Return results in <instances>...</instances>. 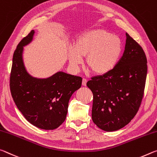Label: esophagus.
Instances as JSON below:
<instances>
[{"instance_id":"34e87169","label":"esophagus","mask_w":157,"mask_h":157,"mask_svg":"<svg viewBox=\"0 0 157 157\" xmlns=\"http://www.w3.org/2000/svg\"><path fill=\"white\" fill-rule=\"evenodd\" d=\"M86 83H87V79L83 78V81H82V85H83V86H86Z\"/></svg>"}]
</instances>
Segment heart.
Masks as SVG:
<instances>
[{"instance_id": "obj_1", "label": "heart", "mask_w": 157, "mask_h": 157, "mask_svg": "<svg viewBox=\"0 0 157 157\" xmlns=\"http://www.w3.org/2000/svg\"><path fill=\"white\" fill-rule=\"evenodd\" d=\"M122 50L120 39L106 30L97 29L82 34L76 45L69 48L70 65L78 69L86 56V65L97 74L109 72L116 65Z\"/></svg>"}]
</instances>
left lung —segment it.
I'll return each instance as SVG.
<instances>
[{
    "instance_id": "obj_1",
    "label": "left lung",
    "mask_w": 157,
    "mask_h": 157,
    "mask_svg": "<svg viewBox=\"0 0 157 157\" xmlns=\"http://www.w3.org/2000/svg\"><path fill=\"white\" fill-rule=\"evenodd\" d=\"M126 36L124 53L114 68L87 83L93 94L92 121L105 132L117 131L129 124L144 94L147 58L142 47L129 34Z\"/></svg>"
}]
</instances>
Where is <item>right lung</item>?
Instances as JSON below:
<instances>
[{"label": "right lung", "mask_w": 157, "mask_h": 157, "mask_svg": "<svg viewBox=\"0 0 157 157\" xmlns=\"http://www.w3.org/2000/svg\"><path fill=\"white\" fill-rule=\"evenodd\" d=\"M33 30L23 38L14 51L10 78L12 97L21 113L30 124L53 130L63 124L72 94L81 88L82 78L63 71L47 78L30 75L23 61L24 47L32 42Z\"/></svg>", "instance_id": "obj_1"}]
</instances>
